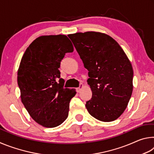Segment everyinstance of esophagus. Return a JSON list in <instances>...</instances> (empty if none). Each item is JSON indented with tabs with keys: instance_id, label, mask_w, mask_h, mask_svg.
Masks as SVG:
<instances>
[{
	"instance_id": "1",
	"label": "esophagus",
	"mask_w": 154,
	"mask_h": 154,
	"mask_svg": "<svg viewBox=\"0 0 154 154\" xmlns=\"http://www.w3.org/2000/svg\"><path fill=\"white\" fill-rule=\"evenodd\" d=\"M83 87H84V86H83V84H81L80 86H79V88H77V92L78 93L80 92L81 91H82V90L83 88Z\"/></svg>"
}]
</instances>
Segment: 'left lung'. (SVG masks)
I'll list each match as a JSON object with an SVG mask.
<instances>
[{
    "label": "left lung",
    "instance_id": "8db88e82",
    "mask_svg": "<svg viewBox=\"0 0 154 154\" xmlns=\"http://www.w3.org/2000/svg\"><path fill=\"white\" fill-rule=\"evenodd\" d=\"M84 67L92 92L86 103L89 113L98 120H116L124 113L133 90V69L116 40L99 32L69 35Z\"/></svg>",
    "mask_w": 154,
    "mask_h": 154
}]
</instances>
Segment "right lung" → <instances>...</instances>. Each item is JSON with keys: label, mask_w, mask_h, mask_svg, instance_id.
<instances>
[{"label": "right lung", "mask_w": 154, "mask_h": 154, "mask_svg": "<svg viewBox=\"0 0 154 154\" xmlns=\"http://www.w3.org/2000/svg\"><path fill=\"white\" fill-rule=\"evenodd\" d=\"M74 50L66 35L38 36L28 47L17 70L21 100L36 123L54 128L68 118L75 89L64 88L58 69L66 53Z\"/></svg>", "instance_id": "right-lung-1"}]
</instances>
